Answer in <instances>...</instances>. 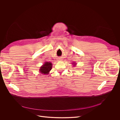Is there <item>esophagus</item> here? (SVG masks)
<instances>
[{"mask_svg":"<svg viewBox=\"0 0 120 120\" xmlns=\"http://www.w3.org/2000/svg\"><path fill=\"white\" fill-rule=\"evenodd\" d=\"M59 60H61V59H59Z\"/></svg>","mask_w":120,"mask_h":120,"instance_id":"obj_1","label":"esophagus"}]
</instances>
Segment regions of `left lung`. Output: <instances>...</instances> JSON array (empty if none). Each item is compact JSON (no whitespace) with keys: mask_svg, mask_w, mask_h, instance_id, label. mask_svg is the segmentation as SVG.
Wrapping results in <instances>:
<instances>
[{"mask_svg":"<svg viewBox=\"0 0 120 120\" xmlns=\"http://www.w3.org/2000/svg\"><path fill=\"white\" fill-rule=\"evenodd\" d=\"M72 64L73 65V66H76V63H75V62H73Z\"/></svg>","mask_w":120,"mask_h":120,"instance_id":"left-lung-1","label":"left lung"}]
</instances>
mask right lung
Instances as JSON below:
<instances>
[{"label":"right lung","instance_id":"1","mask_svg":"<svg viewBox=\"0 0 120 120\" xmlns=\"http://www.w3.org/2000/svg\"><path fill=\"white\" fill-rule=\"evenodd\" d=\"M52 68V64L51 62H45L44 64L40 67L39 72L43 75H48Z\"/></svg>","mask_w":120,"mask_h":120}]
</instances>
